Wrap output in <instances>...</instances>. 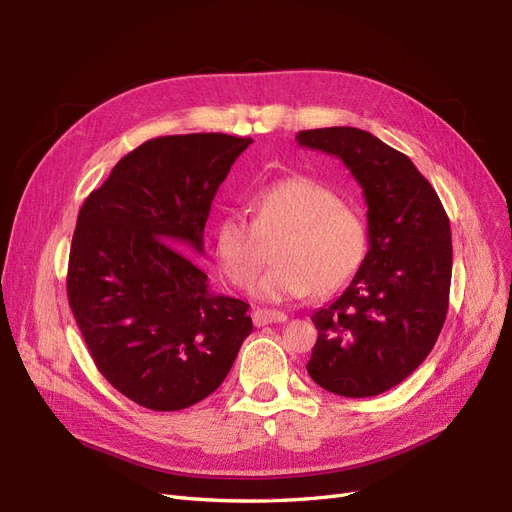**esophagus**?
<instances>
[{"label":"esophagus","mask_w":512,"mask_h":512,"mask_svg":"<svg viewBox=\"0 0 512 512\" xmlns=\"http://www.w3.org/2000/svg\"><path fill=\"white\" fill-rule=\"evenodd\" d=\"M288 316L284 312H277V309H262L258 307L254 312V324L256 327H265V324H273V322H286Z\"/></svg>","instance_id":"esophagus-1"}]
</instances>
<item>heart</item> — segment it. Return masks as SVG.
<instances>
[{"label":"heart","mask_w":512,"mask_h":512,"mask_svg":"<svg viewBox=\"0 0 512 512\" xmlns=\"http://www.w3.org/2000/svg\"><path fill=\"white\" fill-rule=\"evenodd\" d=\"M254 220L226 211L215 224V254L226 280L245 288L265 265L262 241H277L275 265L254 286V297L282 303L344 288L369 250L363 218L331 188L309 177H286L252 196Z\"/></svg>","instance_id":"b5f03b06"}]
</instances>
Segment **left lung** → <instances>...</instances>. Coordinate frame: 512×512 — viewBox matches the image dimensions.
<instances>
[{
  "instance_id": "8db88e82",
  "label": "left lung",
  "mask_w": 512,
  "mask_h": 512,
  "mask_svg": "<svg viewBox=\"0 0 512 512\" xmlns=\"http://www.w3.org/2000/svg\"><path fill=\"white\" fill-rule=\"evenodd\" d=\"M342 160L367 203L369 250L348 288L314 312L307 374L324 391L374 397L404 382L442 331L451 292V224L431 183L404 153L359 128L297 134Z\"/></svg>"
}]
</instances>
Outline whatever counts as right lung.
I'll use <instances>...</instances> for the list:
<instances>
[{
  "mask_svg": "<svg viewBox=\"0 0 512 512\" xmlns=\"http://www.w3.org/2000/svg\"><path fill=\"white\" fill-rule=\"evenodd\" d=\"M250 145L220 132L151 138L79 211L70 309L100 374L138 406L175 412L203 401L252 333L250 305L213 294L180 252L203 254L213 198Z\"/></svg>",
  "mask_w": 512,
  "mask_h": 512,
  "instance_id": "1",
  "label": "right lung"
}]
</instances>
